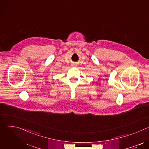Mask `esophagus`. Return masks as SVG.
Instances as JSON below:
<instances>
[{"label":"esophagus","mask_w":149,"mask_h":149,"mask_svg":"<svg viewBox=\"0 0 149 149\" xmlns=\"http://www.w3.org/2000/svg\"><path fill=\"white\" fill-rule=\"evenodd\" d=\"M72 66H74V67H76V66H77V64H76V63H73Z\"/></svg>","instance_id":"esophagus-1"}]
</instances>
